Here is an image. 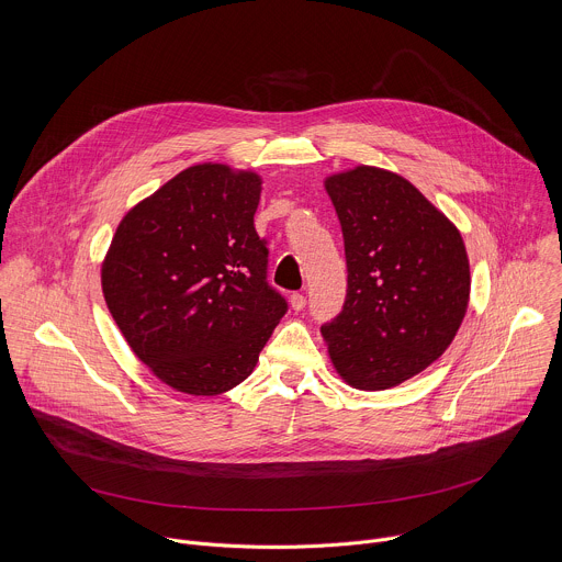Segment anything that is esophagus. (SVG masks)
<instances>
[{
  "label": "esophagus",
  "instance_id": "esophagus-1",
  "mask_svg": "<svg viewBox=\"0 0 562 562\" xmlns=\"http://www.w3.org/2000/svg\"><path fill=\"white\" fill-rule=\"evenodd\" d=\"M291 306H293V311H302L306 306V295L304 293H293L291 295Z\"/></svg>",
  "mask_w": 562,
  "mask_h": 562
}]
</instances>
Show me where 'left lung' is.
Listing matches in <instances>:
<instances>
[{
  "label": "left lung",
  "mask_w": 562,
  "mask_h": 562,
  "mask_svg": "<svg viewBox=\"0 0 562 562\" xmlns=\"http://www.w3.org/2000/svg\"><path fill=\"white\" fill-rule=\"evenodd\" d=\"M347 258L342 311L323 325L338 373L382 391L451 345L469 302L458 228L405 178L358 167L327 180Z\"/></svg>",
  "instance_id": "8db88e82"
}]
</instances>
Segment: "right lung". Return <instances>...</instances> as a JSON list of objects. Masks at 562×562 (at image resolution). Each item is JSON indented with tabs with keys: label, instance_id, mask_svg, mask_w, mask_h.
I'll return each instance as SVG.
<instances>
[{
	"label": "right lung",
	"instance_id": "add662e5",
	"mask_svg": "<svg viewBox=\"0 0 562 562\" xmlns=\"http://www.w3.org/2000/svg\"><path fill=\"white\" fill-rule=\"evenodd\" d=\"M260 178L198 165L120 222L102 267L109 311L169 386L217 395L247 380L289 308L267 280Z\"/></svg>",
	"mask_w": 562,
	"mask_h": 562
}]
</instances>
